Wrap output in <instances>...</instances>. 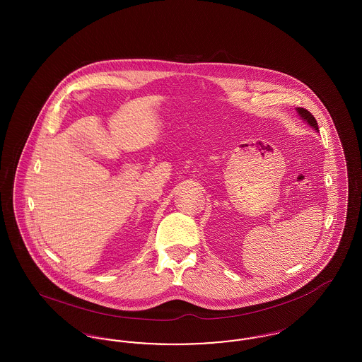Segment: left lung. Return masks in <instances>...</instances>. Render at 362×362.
<instances>
[{
  "label": "left lung",
  "mask_w": 362,
  "mask_h": 362,
  "mask_svg": "<svg viewBox=\"0 0 362 362\" xmlns=\"http://www.w3.org/2000/svg\"><path fill=\"white\" fill-rule=\"evenodd\" d=\"M297 111H298V114L301 115V118L308 122L315 130H319V127H317V122H316L315 117L310 114L308 110H305V108H297Z\"/></svg>",
  "instance_id": "8db88e82"
}]
</instances>
